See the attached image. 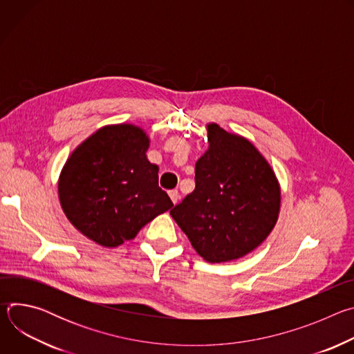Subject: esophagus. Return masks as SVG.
I'll list each match as a JSON object with an SVG mask.
<instances>
[{"instance_id": "34e87169", "label": "esophagus", "mask_w": 354, "mask_h": 354, "mask_svg": "<svg viewBox=\"0 0 354 354\" xmlns=\"http://www.w3.org/2000/svg\"><path fill=\"white\" fill-rule=\"evenodd\" d=\"M169 197H171V200H172V203L174 205H176L178 201H179V192L175 189V190H169Z\"/></svg>"}]
</instances>
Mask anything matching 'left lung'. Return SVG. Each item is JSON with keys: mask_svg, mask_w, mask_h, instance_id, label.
<instances>
[{"mask_svg": "<svg viewBox=\"0 0 354 354\" xmlns=\"http://www.w3.org/2000/svg\"><path fill=\"white\" fill-rule=\"evenodd\" d=\"M207 140L196 162V187L171 216L205 261L231 262L272 232L281 192L270 164L248 138L209 123Z\"/></svg>", "mask_w": 354, "mask_h": 354, "instance_id": "1", "label": "left lung"}]
</instances>
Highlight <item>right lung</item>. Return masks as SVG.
<instances>
[{
    "instance_id": "1",
    "label": "right lung",
    "mask_w": 354,
    "mask_h": 354,
    "mask_svg": "<svg viewBox=\"0 0 354 354\" xmlns=\"http://www.w3.org/2000/svg\"><path fill=\"white\" fill-rule=\"evenodd\" d=\"M149 137L134 124L100 127L68 157L59 198L68 221L106 248L133 239L174 203L158 186V165L147 158Z\"/></svg>"
}]
</instances>
